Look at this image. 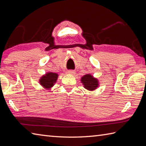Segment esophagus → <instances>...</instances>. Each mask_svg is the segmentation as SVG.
<instances>
[{
	"label": "esophagus",
	"mask_w": 146,
	"mask_h": 146,
	"mask_svg": "<svg viewBox=\"0 0 146 146\" xmlns=\"http://www.w3.org/2000/svg\"><path fill=\"white\" fill-rule=\"evenodd\" d=\"M68 74H70V75H74L75 74V71H73V70H69L68 71Z\"/></svg>",
	"instance_id": "esophagus-1"
}]
</instances>
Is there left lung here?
<instances>
[{"label":"left lung","instance_id":"obj_1","mask_svg":"<svg viewBox=\"0 0 146 146\" xmlns=\"http://www.w3.org/2000/svg\"><path fill=\"white\" fill-rule=\"evenodd\" d=\"M81 81L84 85V87L88 90H94L98 86V80L90 75H84L82 78Z\"/></svg>","mask_w":146,"mask_h":146}]
</instances>
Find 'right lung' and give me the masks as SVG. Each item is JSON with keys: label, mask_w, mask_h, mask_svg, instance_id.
Returning <instances> with one entry per match:
<instances>
[{"label": "right lung", "mask_w": 146, "mask_h": 146, "mask_svg": "<svg viewBox=\"0 0 146 146\" xmlns=\"http://www.w3.org/2000/svg\"><path fill=\"white\" fill-rule=\"evenodd\" d=\"M58 76L57 73L51 72L48 73L41 77V78L39 80V82L45 88L48 89L54 85V83L57 80Z\"/></svg>", "instance_id": "add662e5"}]
</instances>
